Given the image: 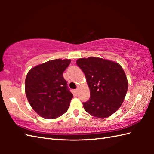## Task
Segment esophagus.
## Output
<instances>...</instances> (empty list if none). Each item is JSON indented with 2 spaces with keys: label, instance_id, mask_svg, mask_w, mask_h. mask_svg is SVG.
Here are the masks:
<instances>
[{
  "label": "esophagus",
  "instance_id": "obj_1",
  "mask_svg": "<svg viewBox=\"0 0 154 154\" xmlns=\"http://www.w3.org/2000/svg\"><path fill=\"white\" fill-rule=\"evenodd\" d=\"M78 91H79V88H77V89L76 90H75V92L77 93V92H78Z\"/></svg>",
  "mask_w": 154,
  "mask_h": 154
}]
</instances>
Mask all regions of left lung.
Returning <instances> with one entry per match:
<instances>
[{"label":"left lung","instance_id":"obj_1","mask_svg":"<svg viewBox=\"0 0 154 154\" xmlns=\"http://www.w3.org/2000/svg\"><path fill=\"white\" fill-rule=\"evenodd\" d=\"M77 64L85 75L90 89V99L83 103L86 112L102 119L116 112L124 102L128 87L121 65L95 57L78 59Z\"/></svg>","mask_w":154,"mask_h":154}]
</instances>
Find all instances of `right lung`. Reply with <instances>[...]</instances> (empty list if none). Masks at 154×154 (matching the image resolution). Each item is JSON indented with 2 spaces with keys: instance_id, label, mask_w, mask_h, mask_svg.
I'll use <instances>...</instances> for the list:
<instances>
[{
  "instance_id": "obj_1",
  "label": "right lung",
  "mask_w": 154,
  "mask_h": 154,
  "mask_svg": "<svg viewBox=\"0 0 154 154\" xmlns=\"http://www.w3.org/2000/svg\"><path fill=\"white\" fill-rule=\"evenodd\" d=\"M70 59H57L32 67L25 80V93L34 110L41 117L54 119L67 112L73 94L67 88L63 71Z\"/></svg>"
}]
</instances>
